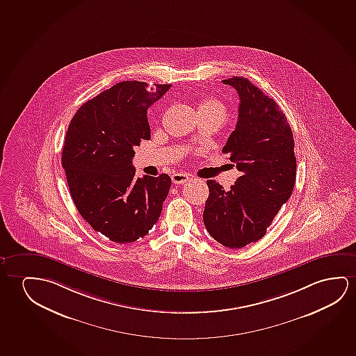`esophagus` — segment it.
<instances>
[{"label": "esophagus", "instance_id": "1", "mask_svg": "<svg viewBox=\"0 0 356 356\" xmlns=\"http://www.w3.org/2000/svg\"><path fill=\"white\" fill-rule=\"evenodd\" d=\"M171 180L175 185H184L187 181H190V176L186 174H174L171 176Z\"/></svg>", "mask_w": 356, "mask_h": 356}]
</instances>
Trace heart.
<instances>
[{"label":"heart","mask_w":356,"mask_h":356,"mask_svg":"<svg viewBox=\"0 0 356 356\" xmlns=\"http://www.w3.org/2000/svg\"><path fill=\"white\" fill-rule=\"evenodd\" d=\"M198 111L219 113V115H222V118L225 116V108L222 102L214 98H206L201 100L198 104Z\"/></svg>","instance_id":"1"}]
</instances>
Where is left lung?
<instances>
[{"label": "left lung", "instance_id": "8db88e82", "mask_svg": "<svg viewBox=\"0 0 356 356\" xmlns=\"http://www.w3.org/2000/svg\"><path fill=\"white\" fill-rule=\"evenodd\" d=\"M236 89L240 105L236 127L222 153L241 176L229 191L208 180L203 211L207 232L229 248H245L262 238L294 190V137L285 113L248 78L222 81Z\"/></svg>", "mask_w": 356, "mask_h": 356}]
</instances>
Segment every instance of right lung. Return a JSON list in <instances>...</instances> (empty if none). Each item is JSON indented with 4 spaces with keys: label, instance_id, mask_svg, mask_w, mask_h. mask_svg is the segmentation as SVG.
Returning a JSON list of instances; mask_svg holds the SVG:
<instances>
[{
    "label": "right lung",
    "instance_id": "obj_1",
    "mask_svg": "<svg viewBox=\"0 0 356 356\" xmlns=\"http://www.w3.org/2000/svg\"><path fill=\"white\" fill-rule=\"evenodd\" d=\"M124 81L74 113L62 149L68 187L83 219L113 243H134L158 222L170 176L136 179L134 148L149 140L147 110L171 84Z\"/></svg>",
    "mask_w": 356,
    "mask_h": 356
}]
</instances>
